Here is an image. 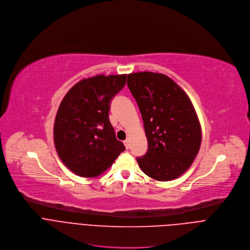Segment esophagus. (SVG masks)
<instances>
[{"label": "esophagus", "mask_w": 250, "mask_h": 250, "mask_svg": "<svg viewBox=\"0 0 250 250\" xmlns=\"http://www.w3.org/2000/svg\"><path fill=\"white\" fill-rule=\"evenodd\" d=\"M124 145H125V147L128 149V148L130 147V142H129V140L124 141Z\"/></svg>", "instance_id": "34e87169"}]
</instances>
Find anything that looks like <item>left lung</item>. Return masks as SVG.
Wrapping results in <instances>:
<instances>
[{"mask_svg":"<svg viewBox=\"0 0 250 250\" xmlns=\"http://www.w3.org/2000/svg\"><path fill=\"white\" fill-rule=\"evenodd\" d=\"M128 87L142 114L147 151L137 158L145 174L169 181L183 174L201 145V125L185 91L164 74H129Z\"/></svg>","mask_w":250,"mask_h":250,"instance_id":"1","label":"left lung"}]
</instances>
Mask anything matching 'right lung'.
<instances>
[{"mask_svg": "<svg viewBox=\"0 0 250 250\" xmlns=\"http://www.w3.org/2000/svg\"><path fill=\"white\" fill-rule=\"evenodd\" d=\"M127 75H97L77 83L64 96L54 123V144L63 164L82 177H96L125 146L109 121L111 99Z\"/></svg>", "mask_w": 250, "mask_h": 250, "instance_id": "obj_1", "label": "right lung"}]
</instances>
